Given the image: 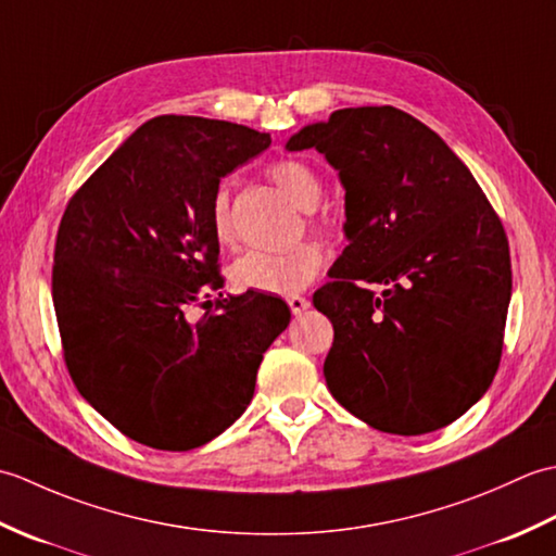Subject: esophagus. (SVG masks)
Returning <instances> with one entry per match:
<instances>
[{
    "mask_svg": "<svg viewBox=\"0 0 556 556\" xmlns=\"http://www.w3.org/2000/svg\"><path fill=\"white\" fill-rule=\"evenodd\" d=\"M287 303H289V308H291L293 315H301V313H305V311L311 308V301L305 299V296H296V293H293V296H289Z\"/></svg>",
    "mask_w": 556,
    "mask_h": 556,
    "instance_id": "1",
    "label": "esophagus"
}]
</instances>
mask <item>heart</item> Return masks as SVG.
I'll list each match as a JSON object with an SVG mask.
<instances>
[{
  "label": "heart",
  "instance_id": "heart-1",
  "mask_svg": "<svg viewBox=\"0 0 556 556\" xmlns=\"http://www.w3.org/2000/svg\"><path fill=\"white\" fill-rule=\"evenodd\" d=\"M269 176L281 193L301 210H313L323 198V181L308 164L299 160H279L269 167ZM212 231L219 243L233 239L229 193L222 191L212 200ZM323 265V251L315 243H296L285 251H251L231 265L236 289L260 293L301 291Z\"/></svg>",
  "mask_w": 556,
  "mask_h": 556
}]
</instances>
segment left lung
Listing matches in <instances>:
<instances>
[{"label": "left lung", "instance_id": "8db88e82", "mask_svg": "<svg viewBox=\"0 0 556 556\" xmlns=\"http://www.w3.org/2000/svg\"><path fill=\"white\" fill-rule=\"evenodd\" d=\"M287 150L323 152L346 191L349 245L313 296L334 327L329 392L382 432L454 422L494 380L511 301L490 200L432 128L396 108L337 110Z\"/></svg>", "mask_w": 556, "mask_h": 556}]
</instances>
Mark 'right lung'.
<instances>
[{
	"label": "right lung",
	"instance_id": "1",
	"mask_svg": "<svg viewBox=\"0 0 556 556\" xmlns=\"http://www.w3.org/2000/svg\"><path fill=\"white\" fill-rule=\"evenodd\" d=\"M269 143L241 124L155 116L68 200L52 269L66 368L140 444L188 452L227 430L291 320L285 301L257 291L205 301L219 287L212 200ZM193 304L206 308L198 321Z\"/></svg>",
	"mask_w": 556,
	"mask_h": 556
}]
</instances>
